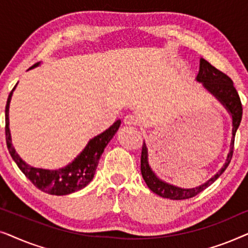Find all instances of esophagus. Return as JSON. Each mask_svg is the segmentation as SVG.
Segmentation results:
<instances>
[{
    "label": "esophagus",
    "mask_w": 248,
    "mask_h": 248,
    "mask_svg": "<svg viewBox=\"0 0 248 248\" xmlns=\"http://www.w3.org/2000/svg\"><path fill=\"white\" fill-rule=\"evenodd\" d=\"M124 125H126V126H133V125H137L138 121L137 118L134 116H132V115H126V116L124 117Z\"/></svg>",
    "instance_id": "34e87169"
}]
</instances>
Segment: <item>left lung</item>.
Returning a JSON list of instances; mask_svg holds the SVG:
<instances>
[{
	"label": "left lung",
	"instance_id": "left-lung-1",
	"mask_svg": "<svg viewBox=\"0 0 248 248\" xmlns=\"http://www.w3.org/2000/svg\"><path fill=\"white\" fill-rule=\"evenodd\" d=\"M196 80L203 84V87L212 93L220 103H221L228 113L232 115V142H230V150L229 154L227 155L226 162L223 167L220 169L219 172L210 178L208 182L204 184L198 186L194 188H181L177 186H174L171 184H168L160 178L157 177L152 170L150 165L148 161V148L145 142L143 141V145H142V152H141V174L143 177L145 184L148 187L151 189L152 192L158 194L159 196L165 199L170 200H186L191 199L193 196L198 195L199 193L204 191L206 187H209L212 183H215L217 179L220 177V175L226 170L230 164V160L232 158L233 154V143H235V135L238 128L240 121H242L243 116V107L242 103H240L239 94L237 93L236 88L233 87V82L230 78L225 74L221 71L216 69L212 66L208 61L204 59L200 60V70L196 77Z\"/></svg>",
	"mask_w": 248,
	"mask_h": 248
}]
</instances>
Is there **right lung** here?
<instances>
[{
	"instance_id": "1",
	"label": "right lung",
	"mask_w": 248,
	"mask_h": 248,
	"mask_svg": "<svg viewBox=\"0 0 248 248\" xmlns=\"http://www.w3.org/2000/svg\"><path fill=\"white\" fill-rule=\"evenodd\" d=\"M38 65L39 63H36L30 69H33ZM16 87V84L10 93L5 106V139L10 155L16 164L18 165L20 170L37 188L52 195H67L86 187L93 181L100 155H103L108 142L113 139L121 125V120L115 122L109 128H107L101 134L91 139L83 151L65 167L56 169V170L31 167L19 157L15 148L12 147L11 133H10L9 128V107Z\"/></svg>"
}]
</instances>
